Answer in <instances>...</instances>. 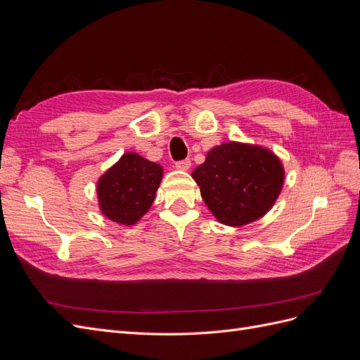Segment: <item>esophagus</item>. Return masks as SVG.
Listing matches in <instances>:
<instances>
[{"label":"esophagus","mask_w":360,"mask_h":360,"mask_svg":"<svg viewBox=\"0 0 360 360\" xmlns=\"http://www.w3.org/2000/svg\"><path fill=\"white\" fill-rule=\"evenodd\" d=\"M176 168L181 169V171H188L191 168V160L189 159H183L176 162Z\"/></svg>","instance_id":"esophagus-1"}]
</instances>
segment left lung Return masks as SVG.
<instances>
[{
	"instance_id": "obj_1",
	"label": "left lung",
	"mask_w": 360,
	"mask_h": 360,
	"mask_svg": "<svg viewBox=\"0 0 360 360\" xmlns=\"http://www.w3.org/2000/svg\"><path fill=\"white\" fill-rule=\"evenodd\" d=\"M192 177L217 221L240 226L274 205L284 183V168L266 148L228 143L210 150Z\"/></svg>"
}]
</instances>
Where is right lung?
I'll use <instances>...</instances> for the list:
<instances>
[{
  "label": "right lung",
  "instance_id": "add662e5",
  "mask_svg": "<svg viewBox=\"0 0 360 360\" xmlns=\"http://www.w3.org/2000/svg\"><path fill=\"white\" fill-rule=\"evenodd\" d=\"M160 180V165L126 153L97 183L103 214L118 224H135L150 209Z\"/></svg>",
  "mask_w": 360,
  "mask_h": 360
}]
</instances>
